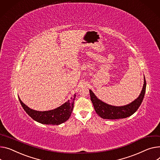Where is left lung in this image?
<instances>
[{"instance_id":"obj_1","label":"left lung","mask_w":160,"mask_h":160,"mask_svg":"<svg viewBox=\"0 0 160 160\" xmlns=\"http://www.w3.org/2000/svg\"><path fill=\"white\" fill-rule=\"evenodd\" d=\"M146 80L144 77V83L141 93L135 100L131 103L124 106H113L105 103L99 100L91 90H89L91 100L94 108L98 116L103 119L115 120L125 118L133 114L140 106L145 93Z\"/></svg>"}]
</instances>
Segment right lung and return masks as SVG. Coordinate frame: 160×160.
<instances>
[{
	"label": "right lung",
	"instance_id": "right-lung-1",
	"mask_svg": "<svg viewBox=\"0 0 160 160\" xmlns=\"http://www.w3.org/2000/svg\"><path fill=\"white\" fill-rule=\"evenodd\" d=\"M76 95L71 98L69 100L62 105L60 107L53 110L47 111H38L31 109L25 105L20 98V103L26 113L34 120L46 125H60L66 122L71 116L73 108L74 101Z\"/></svg>",
	"mask_w": 160,
	"mask_h": 160
}]
</instances>
